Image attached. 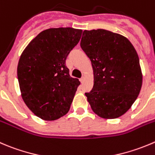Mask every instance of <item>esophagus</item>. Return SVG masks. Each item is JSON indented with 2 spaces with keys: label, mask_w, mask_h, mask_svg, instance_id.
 <instances>
[{
  "label": "esophagus",
  "mask_w": 155,
  "mask_h": 155,
  "mask_svg": "<svg viewBox=\"0 0 155 155\" xmlns=\"http://www.w3.org/2000/svg\"><path fill=\"white\" fill-rule=\"evenodd\" d=\"M79 81H80L81 83H83V82L85 81V77H84V76H82V77L79 79Z\"/></svg>",
  "instance_id": "34e87169"
}]
</instances>
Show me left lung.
Wrapping results in <instances>:
<instances>
[{"label": "left lung", "mask_w": 155, "mask_h": 155, "mask_svg": "<svg viewBox=\"0 0 155 155\" xmlns=\"http://www.w3.org/2000/svg\"><path fill=\"white\" fill-rule=\"evenodd\" d=\"M80 46L91 61L94 85L85 93L92 110L102 118L125 114L142 84L139 56L127 38L105 29L85 30Z\"/></svg>", "instance_id": "1"}]
</instances>
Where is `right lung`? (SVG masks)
I'll return each instance as SVG.
<instances>
[{
	"mask_svg": "<svg viewBox=\"0 0 155 155\" xmlns=\"http://www.w3.org/2000/svg\"><path fill=\"white\" fill-rule=\"evenodd\" d=\"M82 30L48 28L28 45L19 58L17 77L22 97L35 115L55 120L70 108L79 79L70 76L66 60Z\"/></svg>",
	"mask_w": 155,
	"mask_h": 155,
	"instance_id": "obj_1",
	"label": "right lung"
}]
</instances>
